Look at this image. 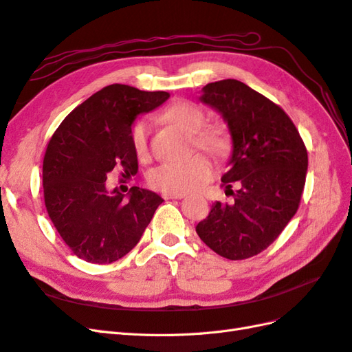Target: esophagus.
I'll return each instance as SVG.
<instances>
[{
  "instance_id": "1",
  "label": "esophagus",
  "mask_w": 352,
  "mask_h": 352,
  "mask_svg": "<svg viewBox=\"0 0 352 352\" xmlns=\"http://www.w3.org/2000/svg\"><path fill=\"white\" fill-rule=\"evenodd\" d=\"M186 195H164L162 197L165 199V200H179V199H183Z\"/></svg>"
}]
</instances>
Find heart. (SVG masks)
Segmentation results:
<instances>
[{
  "label": "heart",
  "instance_id": "b5f03b06",
  "mask_svg": "<svg viewBox=\"0 0 352 352\" xmlns=\"http://www.w3.org/2000/svg\"><path fill=\"white\" fill-rule=\"evenodd\" d=\"M205 112L188 100H178L165 108L162 120L191 134V142L197 149L212 157H222L228 151V135L219 127H201L205 124ZM131 144L139 156L147 153L149 121L140 118L131 126ZM212 177V165L205 155H192L183 162H165L153 168L147 175L152 188L165 195H186L197 190Z\"/></svg>",
  "mask_w": 352,
  "mask_h": 352
}]
</instances>
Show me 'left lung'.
I'll use <instances>...</instances> for the list:
<instances>
[{
  "label": "left lung",
  "instance_id": "left-lung-1",
  "mask_svg": "<svg viewBox=\"0 0 352 352\" xmlns=\"http://www.w3.org/2000/svg\"><path fill=\"white\" fill-rule=\"evenodd\" d=\"M200 99L228 122L232 149L222 187L234 199L213 203L196 232L217 254L244 260L266 250L296 214L307 149L287 112L240 80L209 83Z\"/></svg>",
  "mask_w": 352,
  "mask_h": 352
}]
</instances>
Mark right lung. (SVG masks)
I'll use <instances>...</instances> for the list:
<instances>
[{
  "label": "right lung",
  "mask_w": 352,
  "mask_h": 352,
  "mask_svg": "<svg viewBox=\"0 0 352 352\" xmlns=\"http://www.w3.org/2000/svg\"><path fill=\"white\" fill-rule=\"evenodd\" d=\"M168 92L109 85L76 107L52 134L43 156L42 183L48 217L73 254L89 263L117 262L140 241L164 201L153 191L131 187L129 201L108 195L107 175L138 174L131 124L160 107Z\"/></svg>",
  "instance_id": "obj_1"
}]
</instances>
